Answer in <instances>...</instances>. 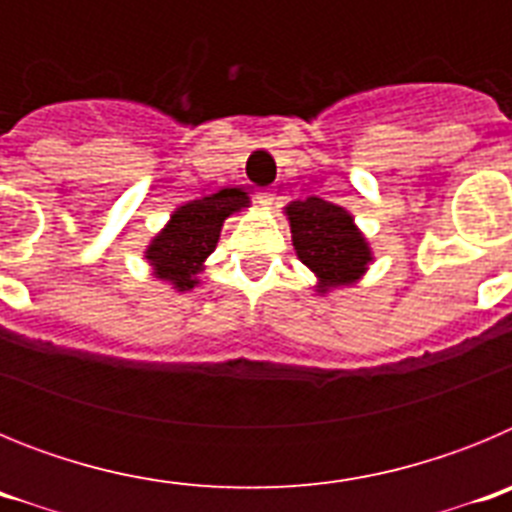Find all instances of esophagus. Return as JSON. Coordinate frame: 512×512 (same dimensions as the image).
I'll list each match as a JSON object with an SVG mask.
<instances>
[{
  "label": "esophagus",
  "instance_id": "esophagus-1",
  "mask_svg": "<svg viewBox=\"0 0 512 512\" xmlns=\"http://www.w3.org/2000/svg\"><path fill=\"white\" fill-rule=\"evenodd\" d=\"M256 200H259L261 205H274V192H269V189H261V192L256 194Z\"/></svg>",
  "mask_w": 512,
  "mask_h": 512
}]
</instances>
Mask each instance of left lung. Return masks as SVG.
Returning <instances> with one entry per match:
<instances>
[{"label":"left lung","instance_id":"1","mask_svg":"<svg viewBox=\"0 0 512 512\" xmlns=\"http://www.w3.org/2000/svg\"><path fill=\"white\" fill-rule=\"evenodd\" d=\"M287 217L297 256L318 277V292L354 284L364 274L372 251L343 207L307 197L287 205Z\"/></svg>","mask_w":512,"mask_h":512}]
</instances>
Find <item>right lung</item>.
Here are the masks:
<instances>
[{"label": "right lung", "instance_id": "add662e5", "mask_svg": "<svg viewBox=\"0 0 512 512\" xmlns=\"http://www.w3.org/2000/svg\"><path fill=\"white\" fill-rule=\"evenodd\" d=\"M243 207H248V194L243 189H220L217 194L179 207L146 251L153 274L174 284L179 292L200 284L197 274L215 251L223 220Z\"/></svg>", "mask_w": 512, "mask_h": 512}]
</instances>
